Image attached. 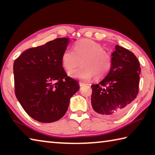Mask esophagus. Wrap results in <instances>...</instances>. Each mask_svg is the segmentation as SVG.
<instances>
[{
	"label": "esophagus",
	"instance_id": "obj_1",
	"mask_svg": "<svg viewBox=\"0 0 155 155\" xmlns=\"http://www.w3.org/2000/svg\"><path fill=\"white\" fill-rule=\"evenodd\" d=\"M84 85H85V83H79L80 87H82V86H83Z\"/></svg>",
	"mask_w": 155,
	"mask_h": 155
}]
</instances>
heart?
Here are the masks:
<instances>
[{
	"instance_id": "obj_1",
	"label": "heart",
	"mask_w": 155,
	"mask_h": 155,
	"mask_svg": "<svg viewBox=\"0 0 155 155\" xmlns=\"http://www.w3.org/2000/svg\"><path fill=\"white\" fill-rule=\"evenodd\" d=\"M61 62L68 72L79 66L81 62L83 66L70 73V75L82 81H88L94 74L97 78L105 76L111 68L112 59L99 44L91 40H82L74 44V51L68 48L65 50Z\"/></svg>"
}]
</instances>
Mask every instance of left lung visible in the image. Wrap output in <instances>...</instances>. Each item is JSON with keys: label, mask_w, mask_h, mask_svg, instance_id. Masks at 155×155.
Segmentation results:
<instances>
[{"label": "left lung", "mask_w": 155, "mask_h": 155, "mask_svg": "<svg viewBox=\"0 0 155 155\" xmlns=\"http://www.w3.org/2000/svg\"><path fill=\"white\" fill-rule=\"evenodd\" d=\"M111 68L101 82L91 85L92 108L110 119L124 115L138 94L140 64L132 52L118 45L111 54Z\"/></svg>", "instance_id": "obj_1"}]
</instances>
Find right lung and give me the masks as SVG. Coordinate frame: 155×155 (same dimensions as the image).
<instances>
[{
  "label": "right lung",
  "instance_id": "1",
  "mask_svg": "<svg viewBox=\"0 0 155 155\" xmlns=\"http://www.w3.org/2000/svg\"><path fill=\"white\" fill-rule=\"evenodd\" d=\"M69 38H57L25 51L15 60V96L27 114L43 123L55 122L66 113L71 97L79 90L68 77L61 56Z\"/></svg>",
  "mask_w": 155,
  "mask_h": 155
}]
</instances>
